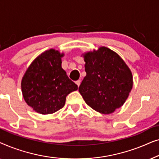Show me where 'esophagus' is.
<instances>
[{
	"mask_svg": "<svg viewBox=\"0 0 159 159\" xmlns=\"http://www.w3.org/2000/svg\"><path fill=\"white\" fill-rule=\"evenodd\" d=\"M75 83L77 84V86H78V87H79V86L80 85V83H81V80H77V81H76Z\"/></svg>",
	"mask_w": 159,
	"mask_h": 159,
	"instance_id": "34e87169",
	"label": "esophagus"
}]
</instances>
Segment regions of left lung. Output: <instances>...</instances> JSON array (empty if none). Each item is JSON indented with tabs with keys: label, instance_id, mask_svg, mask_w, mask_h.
I'll return each instance as SVG.
<instances>
[{
	"label": "left lung",
	"instance_id": "8db88e82",
	"mask_svg": "<svg viewBox=\"0 0 159 159\" xmlns=\"http://www.w3.org/2000/svg\"><path fill=\"white\" fill-rule=\"evenodd\" d=\"M83 57L87 75L79 92L93 109L111 114L129 96L133 84L131 71L118 54L106 47L88 52Z\"/></svg>",
	"mask_w": 159,
	"mask_h": 159
}]
</instances>
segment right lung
<instances>
[{
    "instance_id": "add662e5",
    "label": "right lung",
    "mask_w": 159,
    "mask_h": 159,
    "mask_svg": "<svg viewBox=\"0 0 159 159\" xmlns=\"http://www.w3.org/2000/svg\"><path fill=\"white\" fill-rule=\"evenodd\" d=\"M64 53L50 49L34 59L21 80V91L28 106L41 114H53L65 105L67 95L77 90L75 82L61 67Z\"/></svg>"
}]
</instances>
